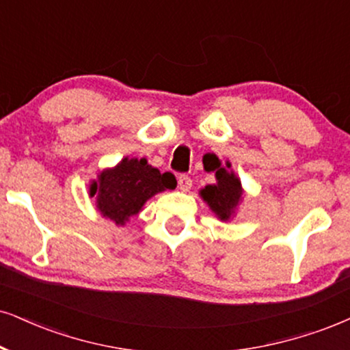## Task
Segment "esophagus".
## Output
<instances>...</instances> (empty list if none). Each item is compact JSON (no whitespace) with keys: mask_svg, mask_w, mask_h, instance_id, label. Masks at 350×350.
I'll use <instances>...</instances> for the list:
<instances>
[{"mask_svg":"<svg viewBox=\"0 0 350 350\" xmlns=\"http://www.w3.org/2000/svg\"><path fill=\"white\" fill-rule=\"evenodd\" d=\"M191 187H193V180L189 178L188 175H180L178 176V188L182 189L183 193L189 191V189H191Z\"/></svg>","mask_w":350,"mask_h":350,"instance_id":"34e87169","label":"esophagus"}]
</instances>
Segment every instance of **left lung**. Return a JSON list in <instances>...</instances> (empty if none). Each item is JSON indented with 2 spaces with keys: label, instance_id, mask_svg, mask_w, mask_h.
<instances>
[{
  "label": "left lung",
  "instance_id": "obj_1",
  "mask_svg": "<svg viewBox=\"0 0 350 350\" xmlns=\"http://www.w3.org/2000/svg\"><path fill=\"white\" fill-rule=\"evenodd\" d=\"M213 170L215 172V183L200 189V196L219 221L228 222L235 217L237 209L243 201L245 189L235 172L230 170V162H226V167L219 162Z\"/></svg>",
  "mask_w": 350,
  "mask_h": 350
}]
</instances>
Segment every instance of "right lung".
Wrapping results in <instances>:
<instances>
[{
    "label": "right lung",
    "instance_id": "right-lung-1",
    "mask_svg": "<svg viewBox=\"0 0 350 350\" xmlns=\"http://www.w3.org/2000/svg\"><path fill=\"white\" fill-rule=\"evenodd\" d=\"M172 176L149 165L148 159L123 157L115 167L103 168L89 183L96 209L115 226H124L157 193L172 189Z\"/></svg>",
    "mask_w": 350,
    "mask_h": 350
}]
</instances>
